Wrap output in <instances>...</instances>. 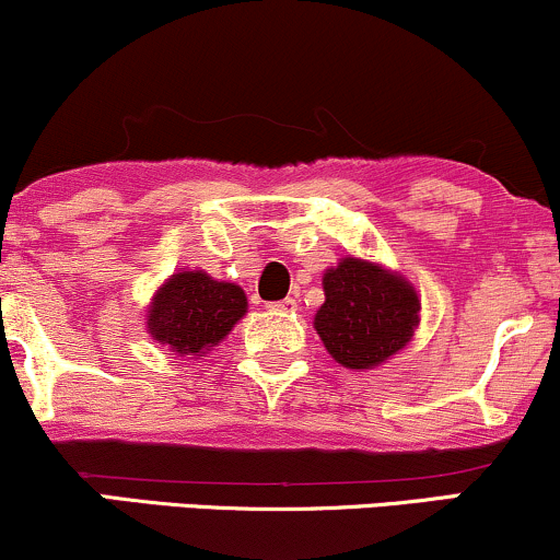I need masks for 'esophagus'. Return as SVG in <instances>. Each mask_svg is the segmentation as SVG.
<instances>
[{"instance_id": "obj_1", "label": "esophagus", "mask_w": 560, "mask_h": 560, "mask_svg": "<svg viewBox=\"0 0 560 560\" xmlns=\"http://www.w3.org/2000/svg\"><path fill=\"white\" fill-rule=\"evenodd\" d=\"M271 311H284V313H292V311H298V300H292V298H287V300H279V302H271Z\"/></svg>"}]
</instances>
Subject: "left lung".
I'll list each match as a JSON object with an SVG mask.
<instances>
[{
  "mask_svg": "<svg viewBox=\"0 0 560 560\" xmlns=\"http://www.w3.org/2000/svg\"><path fill=\"white\" fill-rule=\"evenodd\" d=\"M324 294L313 326L345 369H374L389 361L419 326L421 300L413 284L378 262L342 258L324 273Z\"/></svg>",
  "mask_w": 560,
  "mask_h": 560,
  "instance_id": "8db88e82",
  "label": "left lung"
}]
</instances>
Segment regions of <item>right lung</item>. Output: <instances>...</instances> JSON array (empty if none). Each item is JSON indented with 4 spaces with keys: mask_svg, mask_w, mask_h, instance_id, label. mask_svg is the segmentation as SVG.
I'll use <instances>...</instances> for the list:
<instances>
[{
    "mask_svg": "<svg viewBox=\"0 0 560 560\" xmlns=\"http://www.w3.org/2000/svg\"><path fill=\"white\" fill-rule=\"evenodd\" d=\"M247 313L242 287L205 271L173 273L147 311V331L176 355H205Z\"/></svg>",
    "mask_w": 560,
    "mask_h": 560,
    "instance_id": "1",
    "label": "right lung"
}]
</instances>
